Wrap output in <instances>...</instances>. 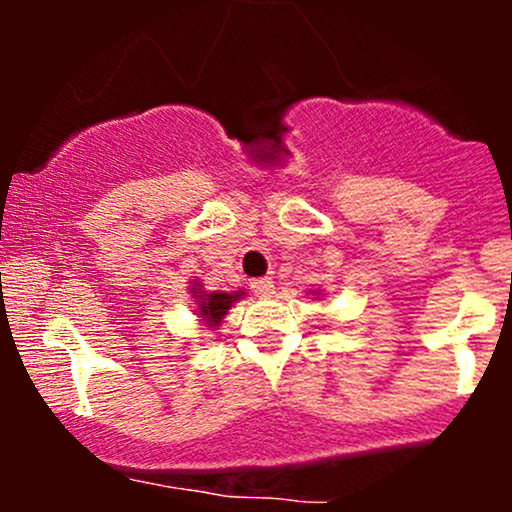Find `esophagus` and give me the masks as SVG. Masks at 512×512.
<instances>
[{"label":"esophagus","mask_w":512,"mask_h":512,"mask_svg":"<svg viewBox=\"0 0 512 512\" xmlns=\"http://www.w3.org/2000/svg\"><path fill=\"white\" fill-rule=\"evenodd\" d=\"M250 286H252V291L257 293V296H272V293H274L272 276H260V279H252Z\"/></svg>","instance_id":"1"}]
</instances>
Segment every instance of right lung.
<instances>
[{"label": "right lung", "instance_id": "1", "mask_svg": "<svg viewBox=\"0 0 512 512\" xmlns=\"http://www.w3.org/2000/svg\"><path fill=\"white\" fill-rule=\"evenodd\" d=\"M240 296H243V291L207 293V296L199 301V313H202V317L209 322V325H219V322L223 320V315L228 313V308H231V305L236 303Z\"/></svg>", "mask_w": 512, "mask_h": 512}]
</instances>
